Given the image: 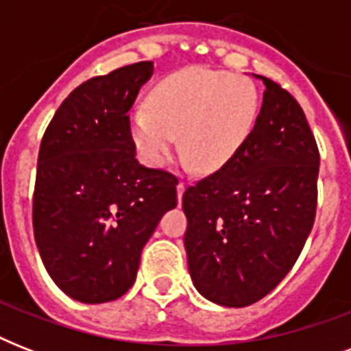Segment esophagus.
<instances>
[{
	"mask_svg": "<svg viewBox=\"0 0 351 351\" xmlns=\"http://www.w3.org/2000/svg\"><path fill=\"white\" fill-rule=\"evenodd\" d=\"M184 189H186V184H184V182H178V186H176V195H178V200H182Z\"/></svg>",
	"mask_w": 351,
	"mask_h": 351,
	"instance_id": "esophagus-1",
	"label": "esophagus"
}]
</instances>
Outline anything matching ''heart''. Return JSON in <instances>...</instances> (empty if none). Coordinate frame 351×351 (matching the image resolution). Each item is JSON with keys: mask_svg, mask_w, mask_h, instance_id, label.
I'll use <instances>...</instances> for the list:
<instances>
[{"mask_svg": "<svg viewBox=\"0 0 351 351\" xmlns=\"http://www.w3.org/2000/svg\"><path fill=\"white\" fill-rule=\"evenodd\" d=\"M258 114L255 85L242 76L186 69L156 84L151 106L129 117V132L143 164L162 167L182 145L195 167L222 169L250 138Z\"/></svg>", "mask_w": 351, "mask_h": 351, "instance_id": "obj_1", "label": "heart"}]
</instances>
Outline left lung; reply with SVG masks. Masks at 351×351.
Returning a JSON list of instances; mask_svg holds the SVG:
<instances>
[{"label": "left lung", "instance_id": "left-lung-1", "mask_svg": "<svg viewBox=\"0 0 351 351\" xmlns=\"http://www.w3.org/2000/svg\"><path fill=\"white\" fill-rule=\"evenodd\" d=\"M237 156L187 187L184 245L198 293L244 308L278 286L304 247L317 209L319 149L304 111L273 80Z\"/></svg>", "mask_w": 351, "mask_h": 351}]
</instances>
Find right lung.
I'll use <instances>...</instances> for the list:
<instances>
[{"label": "right lung", "mask_w": 351, "mask_h": 351, "mask_svg": "<svg viewBox=\"0 0 351 351\" xmlns=\"http://www.w3.org/2000/svg\"><path fill=\"white\" fill-rule=\"evenodd\" d=\"M140 62L65 98L38 154L32 224L47 273L71 299L101 304L136 280L160 219L176 208V176L136 160L129 109L153 76Z\"/></svg>", "instance_id": "add662e5"}]
</instances>
